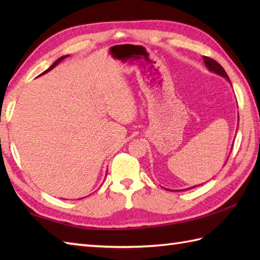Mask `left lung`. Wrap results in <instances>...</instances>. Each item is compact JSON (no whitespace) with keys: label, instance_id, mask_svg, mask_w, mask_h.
Masks as SVG:
<instances>
[{"label":"left lung","instance_id":"left-lung-1","mask_svg":"<svg viewBox=\"0 0 260 260\" xmlns=\"http://www.w3.org/2000/svg\"><path fill=\"white\" fill-rule=\"evenodd\" d=\"M203 60H204V64H206L207 68H209L210 71H212V73L217 74V75L221 76V77H224L225 79L229 80V77H228L227 73L224 71V69L221 67V64L218 63L217 61H215V60L209 58V57H203ZM193 187H196V186H192L191 189H193ZM187 190H189V189H187Z\"/></svg>","mask_w":260,"mask_h":260}]
</instances>
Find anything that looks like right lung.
<instances>
[{
	"label": "right lung",
	"mask_w": 260,
	"mask_h": 260,
	"mask_svg": "<svg viewBox=\"0 0 260 260\" xmlns=\"http://www.w3.org/2000/svg\"><path fill=\"white\" fill-rule=\"evenodd\" d=\"M67 57H68V56H62V57H60V58H59V59L57 60V61H56V62H53V63H52V66H51V67H50V68H49V69H47L46 71H43V73H42L41 75H43V74H47V73H48V71H50L51 69H53V68H54V67H56V66H57V64H58V63H59L60 61H62V60H63L64 58H67Z\"/></svg>",
	"instance_id": "add662e5"
}]
</instances>
